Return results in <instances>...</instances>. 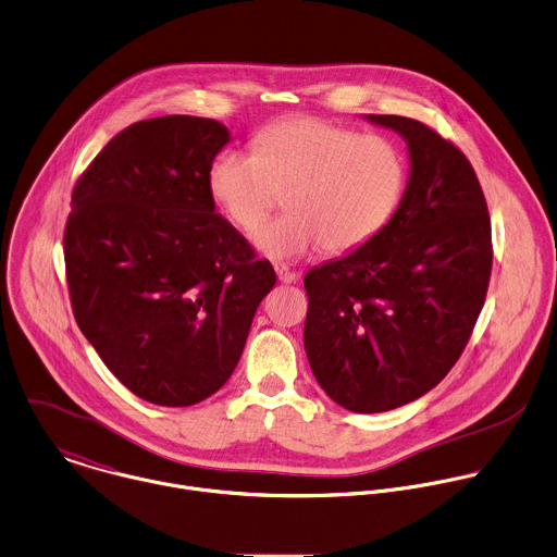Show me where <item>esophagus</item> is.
I'll return each mask as SVG.
<instances>
[{
	"instance_id": "34e87169",
	"label": "esophagus",
	"mask_w": 557,
	"mask_h": 557,
	"mask_svg": "<svg viewBox=\"0 0 557 557\" xmlns=\"http://www.w3.org/2000/svg\"><path fill=\"white\" fill-rule=\"evenodd\" d=\"M275 273H277V280L282 284H295L297 282V275L290 269H286V267H275Z\"/></svg>"
}]
</instances>
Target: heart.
Here are the masks:
<instances>
[{
    "label": "heart",
    "instance_id": "heart-1",
    "mask_svg": "<svg viewBox=\"0 0 557 557\" xmlns=\"http://www.w3.org/2000/svg\"><path fill=\"white\" fill-rule=\"evenodd\" d=\"M408 182L399 145L382 134L293 116L264 127L253 153L221 151L208 171L212 199L240 230H253L288 193V214L253 232L269 260H297L325 245L351 253L395 216Z\"/></svg>",
    "mask_w": 557,
    "mask_h": 557
}]
</instances>
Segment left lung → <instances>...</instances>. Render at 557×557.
<instances>
[{"mask_svg": "<svg viewBox=\"0 0 557 557\" xmlns=\"http://www.w3.org/2000/svg\"><path fill=\"white\" fill-rule=\"evenodd\" d=\"M410 156L404 199L364 247L308 271L304 345L338 406L375 414L430 393L458 362L482 312L491 216L467 156L425 123L364 114Z\"/></svg>", "mask_w": 557, "mask_h": 557, "instance_id": "1", "label": "left lung"}]
</instances>
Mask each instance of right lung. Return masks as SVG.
<instances>
[{
  "instance_id": "right-lung-1",
  "label": "right lung",
  "mask_w": 557,
  "mask_h": 557,
  "mask_svg": "<svg viewBox=\"0 0 557 557\" xmlns=\"http://www.w3.org/2000/svg\"><path fill=\"white\" fill-rule=\"evenodd\" d=\"M230 129L188 114L116 134L77 180L64 267L77 327L136 397L195 406L234 373L267 260L214 210L208 171Z\"/></svg>"
}]
</instances>
